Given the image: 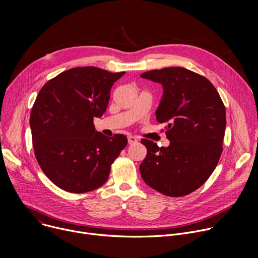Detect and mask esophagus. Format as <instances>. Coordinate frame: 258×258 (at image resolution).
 Returning <instances> with one entry per match:
<instances>
[{
    "instance_id": "esophagus-1",
    "label": "esophagus",
    "mask_w": 258,
    "mask_h": 258,
    "mask_svg": "<svg viewBox=\"0 0 258 258\" xmlns=\"http://www.w3.org/2000/svg\"><path fill=\"white\" fill-rule=\"evenodd\" d=\"M127 142H128L130 145H133V144L138 143V139L134 136H130V137H127Z\"/></svg>"
}]
</instances>
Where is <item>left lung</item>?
Returning a JSON list of instances; mask_svg holds the SVG:
<instances>
[{
	"instance_id": "obj_1",
	"label": "left lung",
	"mask_w": 258,
	"mask_h": 258,
	"mask_svg": "<svg viewBox=\"0 0 258 258\" xmlns=\"http://www.w3.org/2000/svg\"><path fill=\"white\" fill-rule=\"evenodd\" d=\"M141 78L162 85L156 110L159 123H167L168 147L150 140L141 142L147 155L140 165L144 181L170 197H181L200 188L215 169L223 152L226 108L214 86L183 67L146 71Z\"/></svg>"
}]
</instances>
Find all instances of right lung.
I'll use <instances>...</instances> for the list:
<instances>
[{
  "mask_svg": "<svg viewBox=\"0 0 258 258\" xmlns=\"http://www.w3.org/2000/svg\"><path fill=\"white\" fill-rule=\"evenodd\" d=\"M124 73L71 68L47 82L36 97L29 119L34 155L60 189L80 194L103 186L125 148V136L108 138L93 122L106 111L110 90Z\"/></svg>",
  "mask_w": 258,
  "mask_h": 258,
  "instance_id": "add662e5",
  "label": "right lung"
}]
</instances>
